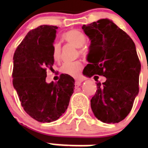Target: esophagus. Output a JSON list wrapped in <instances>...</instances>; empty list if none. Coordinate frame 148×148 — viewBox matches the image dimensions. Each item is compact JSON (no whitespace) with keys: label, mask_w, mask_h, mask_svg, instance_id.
<instances>
[{"label":"esophagus","mask_w":148,"mask_h":148,"mask_svg":"<svg viewBox=\"0 0 148 148\" xmlns=\"http://www.w3.org/2000/svg\"><path fill=\"white\" fill-rule=\"evenodd\" d=\"M82 81H80V80H77V81H75V87H79V86L81 85V84H82Z\"/></svg>","instance_id":"1"}]
</instances>
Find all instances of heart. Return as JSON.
<instances>
[{"label":"heart","mask_w":148,"mask_h":148,"mask_svg":"<svg viewBox=\"0 0 148 148\" xmlns=\"http://www.w3.org/2000/svg\"><path fill=\"white\" fill-rule=\"evenodd\" d=\"M63 38L69 44L75 47L80 48L86 41V36L82 32L78 29H72L64 34ZM52 56L55 61H58L61 58V45L59 43L55 42L53 45ZM82 64L80 61L66 62L61 68V73L72 77H78L82 70Z\"/></svg>","instance_id":"b5f03b06"}]
</instances>
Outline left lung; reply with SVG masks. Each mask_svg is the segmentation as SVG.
<instances>
[{
	"label": "left lung",
	"instance_id": "left-lung-1",
	"mask_svg": "<svg viewBox=\"0 0 148 148\" xmlns=\"http://www.w3.org/2000/svg\"><path fill=\"white\" fill-rule=\"evenodd\" d=\"M82 29L91 41L84 74L107 78L95 83L97 91L90 100L93 114L104 123H119L129 114L138 93L141 64L136 45L108 18L83 25Z\"/></svg>",
	"mask_w": 148,
	"mask_h": 148
}]
</instances>
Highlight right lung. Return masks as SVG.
Returning a JSON list of instances; mask_svg holds the SVG:
<instances>
[{"label":"right lung","mask_w":148,"mask_h":148,"mask_svg":"<svg viewBox=\"0 0 148 148\" xmlns=\"http://www.w3.org/2000/svg\"><path fill=\"white\" fill-rule=\"evenodd\" d=\"M56 26L32 29L13 56V87L26 113L39 122L56 121L67 109L75 80L61 74L58 82L47 83V69L54 64L52 56Z\"/></svg>","instance_id":"right-lung-1"}]
</instances>
